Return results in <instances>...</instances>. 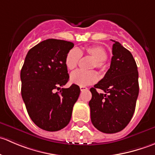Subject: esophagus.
Listing matches in <instances>:
<instances>
[{
    "label": "esophagus",
    "instance_id": "obj_1",
    "mask_svg": "<svg viewBox=\"0 0 155 155\" xmlns=\"http://www.w3.org/2000/svg\"><path fill=\"white\" fill-rule=\"evenodd\" d=\"M80 90H81V91H84L87 90V87H85V86H81L80 87Z\"/></svg>",
    "mask_w": 155,
    "mask_h": 155
}]
</instances>
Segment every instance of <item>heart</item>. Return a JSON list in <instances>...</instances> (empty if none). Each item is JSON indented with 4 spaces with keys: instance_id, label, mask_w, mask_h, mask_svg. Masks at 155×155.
<instances>
[{
    "instance_id": "1",
    "label": "heart",
    "mask_w": 155,
    "mask_h": 155,
    "mask_svg": "<svg viewBox=\"0 0 155 155\" xmlns=\"http://www.w3.org/2000/svg\"><path fill=\"white\" fill-rule=\"evenodd\" d=\"M87 54L94 59L93 67L103 70L105 68V61L107 52L104 48L99 46H90L82 48H71L65 57L64 63L69 70H74L78 66L81 56ZM70 82L79 86H86L93 84L97 80L98 76L94 71L76 70L70 75Z\"/></svg>"
}]
</instances>
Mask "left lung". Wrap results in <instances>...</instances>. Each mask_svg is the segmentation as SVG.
I'll return each instance as SVG.
<instances>
[{
  "instance_id": "8db88e82",
  "label": "left lung",
  "mask_w": 155,
  "mask_h": 155,
  "mask_svg": "<svg viewBox=\"0 0 155 155\" xmlns=\"http://www.w3.org/2000/svg\"><path fill=\"white\" fill-rule=\"evenodd\" d=\"M110 68L104 77L90 89L91 120L93 125L105 134L122 130L134 115L139 94V73L130 51L112 40ZM105 93L99 94L96 89Z\"/></svg>"
}]
</instances>
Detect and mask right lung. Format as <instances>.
Returning <instances> with one entry per match:
<instances>
[{"label": "right lung", "mask_w": 155, "mask_h": 155, "mask_svg": "<svg viewBox=\"0 0 155 155\" xmlns=\"http://www.w3.org/2000/svg\"><path fill=\"white\" fill-rule=\"evenodd\" d=\"M73 46L65 40H43L29 50L21 70V97L28 113L44 130L58 131L68 125L80 94L75 84L60 90L69 80L64 60Z\"/></svg>", "instance_id": "1"}]
</instances>
